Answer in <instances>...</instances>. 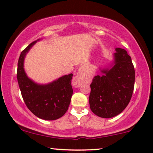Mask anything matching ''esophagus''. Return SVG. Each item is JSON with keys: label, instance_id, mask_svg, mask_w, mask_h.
<instances>
[{"label": "esophagus", "instance_id": "34e87169", "mask_svg": "<svg viewBox=\"0 0 153 153\" xmlns=\"http://www.w3.org/2000/svg\"><path fill=\"white\" fill-rule=\"evenodd\" d=\"M81 85V76L80 75H78L74 78V81H73V85L76 88L80 87Z\"/></svg>", "mask_w": 153, "mask_h": 153}]
</instances>
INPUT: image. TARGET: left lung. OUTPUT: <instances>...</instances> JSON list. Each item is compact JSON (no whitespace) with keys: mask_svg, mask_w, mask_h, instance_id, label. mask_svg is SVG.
Wrapping results in <instances>:
<instances>
[{"mask_svg":"<svg viewBox=\"0 0 153 153\" xmlns=\"http://www.w3.org/2000/svg\"><path fill=\"white\" fill-rule=\"evenodd\" d=\"M114 61L110 68L101 70L90 85V109L102 118H111L121 113L132 97L135 70L131 56L125 49H116Z\"/></svg>","mask_w":153,"mask_h":153,"instance_id":"1","label":"left lung"}]
</instances>
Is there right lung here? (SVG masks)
I'll return each mask as SVG.
<instances>
[{"label":"right lung","instance_id":"1","mask_svg":"<svg viewBox=\"0 0 153 153\" xmlns=\"http://www.w3.org/2000/svg\"><path fill=\"white\" fill-rule=\"evenodd\" d=\"M36 42L31 43L21 52L17 63V82L28 109L38 118L52 121L63 117L68 109L73 92V74L63 75L46 85L37 84L29 78L24 70V60Z\"/></svg>","mask_w":153,"mask_h":153}]
</instances>
